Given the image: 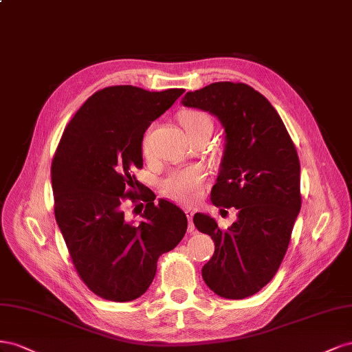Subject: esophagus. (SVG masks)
I'll list each match as a JSON object with an SVG mask.
<instances>
[{"label": "esophagus", "mask_w": 352, "mask_h": 352, "mask_svg": "<svg viewBox=\"0 0 352 352\" xmlns=\"http://www.w3.org/2000/svg\"><path fill=\"white\" fill-rule=\"evenodd\" d=\"M186 215H187V219H188V232L192 233L195 230V226H193V217H195V210L193 209H186Z\"/></svg>", "instance_id": "obj_1"}]
</instances>
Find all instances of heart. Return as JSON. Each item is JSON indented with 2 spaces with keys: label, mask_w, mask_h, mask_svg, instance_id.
I'll list each match as a JSON object with an SVG mask.
<instances>
[{
  "label": "heart",
  "mask_w": 352,
  "mask_h": 352,
  "mask_svg": "<svg viewBox=\"0 0 352 352\" xmlns=\"http://www.w3.org/2000/svg\"><path fill=\"white\" fill-rule=\"evenodd\" d=\"M182 124L186 129V133L193 131V129L202 126V125H212L210 124V119L204 113L199 112V110H187L179 118ZM144 153L148 152V142L147 138L143 143ZM205 183V170L200 166H188L175 169L173 173H169L160 183L162 187V192L170 197L177 200V202L182 204H190L196 200L202 192V187Z\"/></svg>",
  "instance_id": "b5f03b06"
}]
</instances>
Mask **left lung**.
<instances>
[{
  "instance_id": "left-lung-1",
  "label": "left lung",
  "mask_w": 352,
  "mask_h": 352,
  "mask_svg": "<svg viewBox=\"0 0 352 352\" xmlns=\"http://www.w3.org/2000/svg\"><path fill=\"white\" fill-rule=\"evenodd\" d=\"M182 103L217 116L224 128L210 200L236 208L237 219L221 230L212 217L199 212L193 223L215 243L202 268L205 283L221 298L243 299L274 277L287 250L300 210L296 148L276 109L246 84L214 82L188 91Z\"/></svg>"
}]
</instances>
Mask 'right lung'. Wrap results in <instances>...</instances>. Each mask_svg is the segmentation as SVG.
<instances>
[{"label":"right lung","instance_id":"add662e5","mask_svg":"<svg viewBox=\"0 0 352 352\" xmlns=\"http://www.w3.org/2000/svg\"><path fill=\"white\" fill-rule=\"evenodd\" d=\"M184 93L115 85L89 97L67 124L52 164L54 215L79 277L97 296L128 302L152 285L159 256L186 234L187 217L150 188L134 193L146 129ZM125 199L146 204L138 223ZM137 208V206H135Z\"/></svg>","mask_w":352,"mask_h":352}]
</instances>
